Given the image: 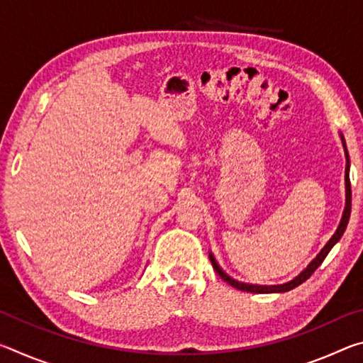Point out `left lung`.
Instances as JSON below:
<instances>
[{"instance_id": "obj_1", "label": "left lung", "mask_w": 363, "mask_h": 363, "mask_svg": "<svg viewBox=\"0 0 363 363\" xmlns=\"http://www.w3.org/2000/svg\"><path fill=\"white\" fill-rule=\"evenodd\" d=\"M340 138H341V143L344 147V155H346V171H344V182H346V205H344V211H342V216L340 220V225H337L336 232L331 235L330 240L327 242V245L320 250V253H318L314 259H312L309 264H307V267L303 270V272H299L296 277L293 280L286 281V284H280V285H255V284H245V281H238L235 279H232L229 274L224 272V269L219 266L216 257L210 251V259L214 270H216V274L219 275L220 279L224 281H227L230 286L237 288V290L240 291H248V293H285V291H290L293 288L299 286L303 281H306L307 279L311 277L312 274H314V270L320 266L323 262L325 257L330 253V250L335 247V245L340 242V238L342 237L344 230H346L347 223H349V218H351V182H349V168H351V162H349V153H347V147H346V140H344L342 134L340 133Z\"/></svg>"}]
</instances>
